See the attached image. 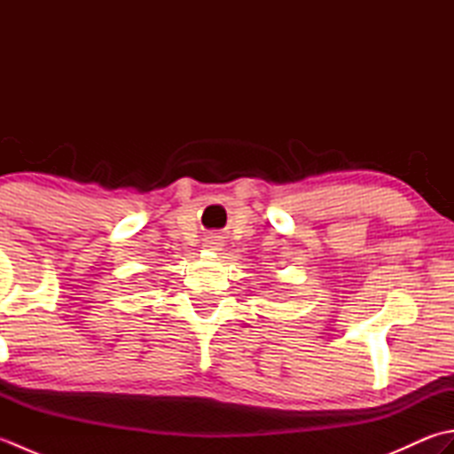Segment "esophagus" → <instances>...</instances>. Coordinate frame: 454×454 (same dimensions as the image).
<instances>
[{
	"label": "esophagus",
	"mask_w": 454,
	"mask_h": 454,
	"mask_svg": "<svg viewBox=\"0 0 454 454\" xmlns=\"http://www.w3.org/2000/svg\"><path fill=\"white\" fill-rule=\"evenodd\" d=\"M208 247H210V249H220V247H222V242H220V239L215 238V239H210V242H208Z\"/></svg>",
	"instance_id": "esophagus-1"
}]
</instances>
